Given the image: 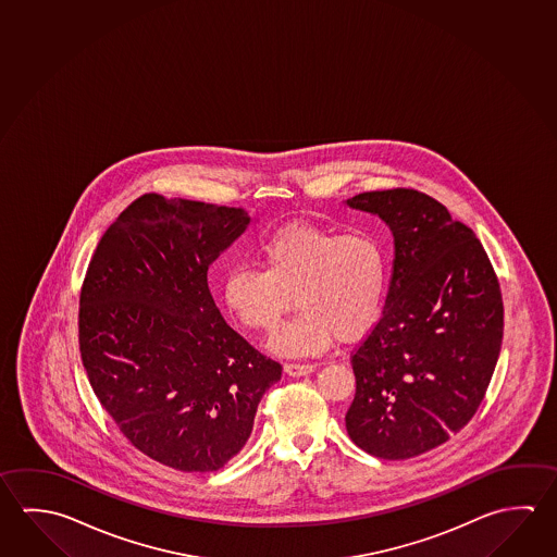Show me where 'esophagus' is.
I'll return each instance as SVG.
<instances>
[{
  "label": "esophagus",
  "mask_w": 557,
  "mask_h": 557,
  "mask_svg": "<svg viewBox=\"0 0 557 557\" xmlns=\"http://www.w3.org/2000/svg\"><path fill=\"white\" fill-rule=\"evenodd\" d=\"M283 370H285L287 375H292V377H301V375H307V373L314 371V363H285Z\"/></svg>",
  "instance_id": "obj_1"
}]
</instances>
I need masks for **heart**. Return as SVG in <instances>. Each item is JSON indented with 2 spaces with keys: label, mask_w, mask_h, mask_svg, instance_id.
Masks as SVG:
<instances>
[{
  "label": "heart",
  "mask_w": 557,
  "mask_h": 557,
  "mask_svg": "<svg viewBox=\"0 0 557 557\" xmlns=\"http://www.w3.org/2000/svg\"><path fill=\"white\" fill-rule=\"evenodd\" d=\"M262 272L233 265L223 280L226 309L248 331L274 332L293 305L299 312L270 341L277 356H317L332 342L358 341L380 321L389 258L370 231L336 233L283 226L255 250Z\"/></svg>",
  "instance_id": "heart-1"
}]
</instances>
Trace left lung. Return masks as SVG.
<instances>
[{"mask_svg":"<svg viewBox=\"0 0 557 557\" xmlns=\"http://www.w3.org/2000/svg\"><path fill=\"white\" fill-rule=\"evenodd\" d=\"M389 226L395 260L380 321L351 354V442L375 458L409 459L468 424L503 342V297L469 226L417 189L346 201Z\"/></svg>","mask_w":557,"mask_h":557,"instance_id":"obj_1","label":"left lung"}]
</instances>
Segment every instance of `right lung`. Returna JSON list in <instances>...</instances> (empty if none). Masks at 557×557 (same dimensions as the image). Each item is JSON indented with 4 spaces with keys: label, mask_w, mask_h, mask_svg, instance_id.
Returning a JSON list of instances; mask_svg holds the SVG:
<instances>
[{
    "label": "right lung",
    "mask_w": 557,
    "mask_h": 557,
    "mask_svg": "<svg viewBox=\"0 0 557 557\" xmlns=\"http://www.w3.org/2000/svg\"><path fill=\"white\" fill-rule=\"evenodd\" d=\"M245 209L145 194L101 236L79 293V354L121 434L177 471L245 448L282 366L233 331L207 270L250 225Z\"/></svg>",
    "instance_id": "obj_1"
}]
</instances>
